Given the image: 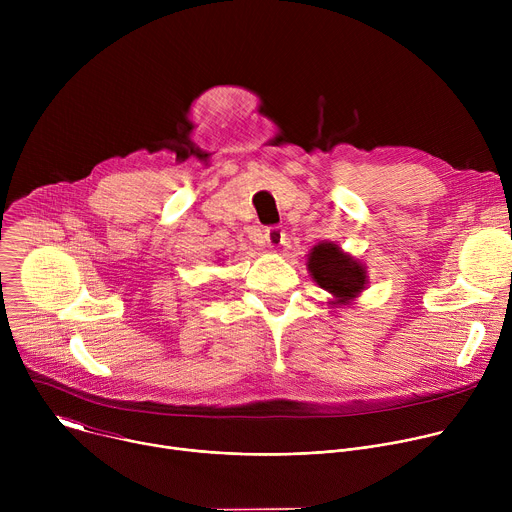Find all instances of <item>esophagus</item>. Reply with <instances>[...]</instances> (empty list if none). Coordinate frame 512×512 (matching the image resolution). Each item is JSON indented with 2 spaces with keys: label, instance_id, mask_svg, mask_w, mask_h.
<instances>
[{
  "label": "esophagus",
  "instance_id": "34e87169",
  "mask_svg": "<svg viewBox=\"0 0 512 512\" xmlns=\"http://www.w3.org/2000/svg\"><path fill=\"white\" fill-rule=\"evenodd\" d=\"M265 237H267V243H269L271 249H279L281 245H285V231H283V227H277V225L267 227Z\"/></svg>",
  "mask_w": 512,
  "mask_h": 512
}]
</instances>
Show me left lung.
<instances>
[{"label": "left lung", "instance_id": "obj_1", "mask_svg": "<svg viewBox=\"0 0 512 512\" xmlns=\"http://www.w3.org/2000/svg\"><path fill=\"white\" fill-rule=\"evenodd\" d=\"M308 269L316 283L338 298V302H348L367 283V273L362 265L350 255H344L332 243H320L314 247L308 259Z\"/></svg>", "mask_w": 512, "mask_h": 512}]
</instances>
